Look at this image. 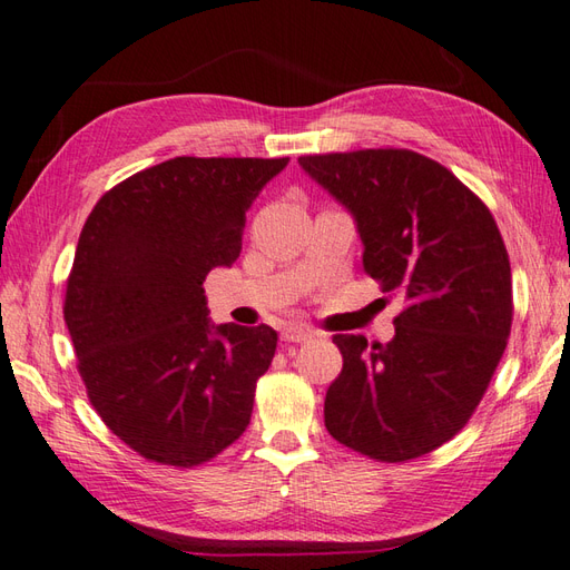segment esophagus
Returning a JSON list of instances; mask_svg holds the SVG:
<instances>
[{
  "label": "esophagus",
  "instance_id": "34e87169",
  "mask_svg": "<svg viewBox=\"0 0 570 570\" xmlns=\"http://www.w3.org/2000/svg\"><path fill=\"white\" fill-rule=\"evenodd\" d=\"M281 338L285 341V344H305V341L312 338V332L305 326H289V328H283Z\"/></svg>",
  "mask_w": 570,
  "mask_h": 570
}]
</instances>
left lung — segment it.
Masks as SVG:
<instances>
[{
    "label": "left lung",
    "instance_id": "8db88e82",
    "mask_svg": "<svg viewBox=\"0 0 570 570\" xmlns=\"http://www.w3.org/2000/svg\"><path fill=\"white\" fill-rule=\"evenodd\" d=\"M297 160L353 214L365 273L407 302L387 344L334 336L344 368L326 390V432L375 461L420 459L468 424L508 346L512 273L498 224L449 168L407 148Z\"/></svg>",
    "mask_w": 570,
    "mask_h": 570
}]
</instances>
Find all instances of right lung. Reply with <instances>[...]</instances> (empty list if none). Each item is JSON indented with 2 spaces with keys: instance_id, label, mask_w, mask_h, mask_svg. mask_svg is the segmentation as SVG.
<instances>
[{
  "instance_id": "right-lung-1",
  "label": "right lung",
  "mask_w": 570,
  "mask_h": 570,
  "mask_svg": "<svg viewBox=\"0 0 570 570\" xmlns=\"http://www.w3.org/2000/svg\"><path fill=\"white\" fill-rule=\"evenodd\" d=\"M287 160L170 158L87 217L62 314L87 397L138 456L193 468L246 432L277 334L214 326L202 283L238 258L246 212Z\"/></svg>"
}]
</instances>
